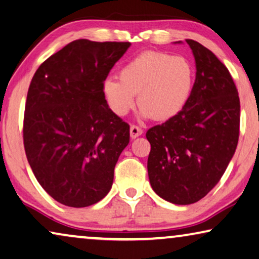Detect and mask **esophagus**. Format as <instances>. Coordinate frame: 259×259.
Instances as JSON below:
<instances>
[{
	"instance_id": "esophagus-1",
	"label": "esophagus",
	"mask_w": 259,
	"mask_h": 259,
	"mask_svg": "<svg viewBox=\"0 0 259 259\" xmlns=\"http://www.w3.org/2000/svg\"><path fill=\"white\" fill-rule=\"evenodd\" d=\"M143 134V130L137 125H131L130 126V136L131 138H136L138 136H141Z\"/></svg>"
}]
</instances>
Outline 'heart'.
Here are the masks:
<instances>
[{"label":"heart","instance_id":"b5f03b06","mask_svg":"<svg viewBox=\"0 0 259 259\" xmlns=\"http://www.w3.org/2000/svg\"><path fill=\"white\" fill-rule=\"evenodd\" d=\"M194 68L183 56L165 52H143L119 69V79L103 81L109 108L125 116L138 103L143 118L167 121L181 113L191 98Z\"/></svg>","mask_w":259,"mask_h":259}]
</instances>
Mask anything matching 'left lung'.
<instances>
[{
	"label": "left lung",
	"instance_id": "obj_1",
	"mask_svg": "<svg viewBox=\"0 0 259 259\" xmlns=\"http://www.w3.org/2000/svg\"><path fill=\"white\" fill-rule=\"evenodd\" d=\"M186 43L196 67L191 98L176 117L146 133L150 184L175 204L194 203L213 190L240 135V98L228 68L198 41Z\"/></svg>",
	"mask_w": 259,
	"mask_h": 259
}]
</instances>
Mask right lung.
Here are the masks:
<instances>
[{"label": "right lung", "mask_w": 259, "mask_h": 259, "mask_svg": "<svg viewBox=\"0 0 259 259\" xmlns=\"http://www.w3.org/2000/svg\"><path fill=\"white\" fill-rule=\"evenodd\" d=\"M128 41L78 39L48 58L26 96L23 141L40 186L68 207L105 198L130 126L106 101L103 81Z\"/></svg>", "instance_id": "obj_1"}]
</instances>
